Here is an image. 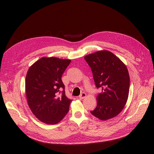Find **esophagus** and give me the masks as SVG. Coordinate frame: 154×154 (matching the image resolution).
Instances as JSON below:
<instances>
[{
	"label": "esophagus",
	"instance_id": "34e87169",
	"mask_svg": "<svg viewBox=\"0 0 154 154\" xmlns=\"http://www.w3.org/2000/svg\"><path fill=\"white\" fill-rule=\"evenodd\" d=\"M86 97H87V94H86L85 93L83 92V93H82L81 94H80V95L79 96V98H80V99H83L85 98Z\"/></svg>",
	"mask_w": 154,
	"mask_h": 154
}]
</instances>
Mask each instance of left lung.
I'll return each instance as SVG.
<instances>
[{
	"mask_svg": "<svg viewBox=\"0 0 154 154\" xmlns=\"http://www.w3.org/2000/svg\"><path fill=\"white\" fill-rule=\"evenodd\" d=\"M84 59L91 67L96 87H102L97 107L91 113L102 120L115 117L123 110L128 97L130 77L125 64L107 50L87 55Z\"/></svg>",
	"mask_w": 154,
	"mask_h": 154,
	"instance_id": "8db88e82",
	"label": "left lung"
}]
</instances>
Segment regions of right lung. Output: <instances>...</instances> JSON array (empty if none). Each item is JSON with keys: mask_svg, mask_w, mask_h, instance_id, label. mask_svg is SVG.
<instances>
[{"mask_svg": "<svg viewBox=\"0 0 154 154\" xmlns=\"http://www.w3.org/2000/svg\"><path fill=\"white\" fill-rule=\"evenodd\" d=\"M71 60L44 57L29 67L26 78L27 103L33 114L42 122L59 123L69 110L72 100L65 91L62 75Z\"/></svg>", "mask_w": 154, "mask_h": 154, "instance_id": "add662e5", "label": "right lung"}]
</instances>
